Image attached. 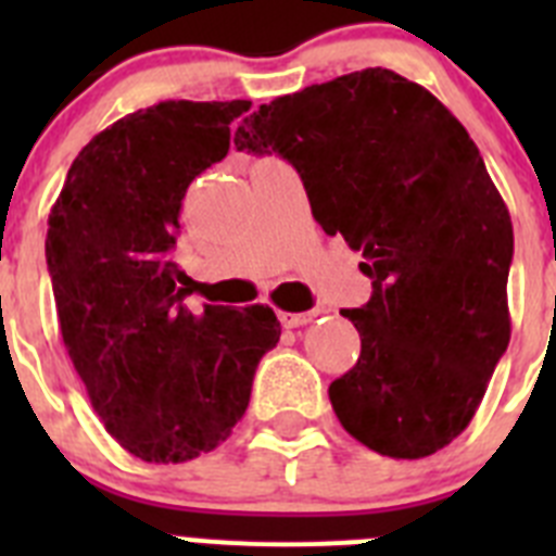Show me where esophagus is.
<instances>
[{
    "label": "esophagus",
    "instance_id": "1",
    "mask_svg": "<svg viewBox=\"0 0 556 556\" xmlns=\"http://www.w3.org/2000/svg\"><path fill=\"white\" fill-rule=\"evenodd\" d=\"M320 312H281L278 314V320H281L283 328H301L306 323H312Z\"/></svg>",
    "mask_w": 556,
    "mask_h": 556
}]
</instances>
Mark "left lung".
I'll return each mask as SVG.
<instances>
[{"label": "left lung", "instance_id": "8db88e82", "mask_svg": "<svg viewBox=\"0 0 556 556\" xmlns=\"http://www.w3.org/2000/svg\"><path fill=\"white\" fill-rule=\"evenodd\" d=\"M233 144L289 161L323 230L362 250L372 294L342 308L362 353L328 387L339 424L392 459L445 448L509 345L513 223L468 130L376 66L258 105Z\"/></svg>", "mask_w": 556, "mask_h": 556}]
</instances>
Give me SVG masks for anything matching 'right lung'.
<instances>
[{"mask_svg":"<svg viewBox=\"0 0 556 556\" xmlns=\"http://www.w3.org/2000/svg\"><path fill=\"white\" fill-rule=\"evenodd\" d=\"M248 100H166L127 113L68 169L47 230L58 323L108 434L155 465L217 448L281 339L269 306L186 308L172 262L186 189L228 155Z\"/></svg>","mask_w":556,"mask_h":556,"instance_id":"1","label":"right lung"}]
</instances>
